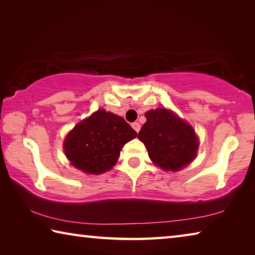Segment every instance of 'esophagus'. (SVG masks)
<instances>
[{
    "mask_svg": "<svg viewBox=\"0 0 255 255\" xmlns=\"http://www.w3.org/2000/svg\"><path fill=\"white\" fill-rule=\"evenodd\" d=\"M131 127H132L133 129H135L136 132H138V131L140 130V125L138 124V123H132V124H131Z\"/></svg>",
    "mask_w": 255,
    "mask_h": 255,
    "instance_id": "34e87169",
    "label": "esophagus"
}]
</instances>
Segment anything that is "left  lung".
<instances>
[{
    "label": "left lung",
    "mask_w": 255,
    "mask_h": 255,
    "mask_svg": "<svg viewBox=\"0 0 255 255\" xmlns=\"http://www.w3.org/2000/svg\"><path fill=\"white\" fill-rule=\"evenodd\" d=\"M145 117L147 120L138 138L156 165L166 171H179L195 158L198 139L190 125L164 108L149 110Z\"/></svg>",
    "instance_id": "obj_1"
}]
</instances>
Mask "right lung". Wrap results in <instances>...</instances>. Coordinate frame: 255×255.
Masks as SVG:
<instances>
[{"mask_svg":"<svg viewBox=\"0 0 255 255\" xmlns=\"http://www.w3.org/2000/svg\"><path fill=\"white\" fill-rule=\"evenodd\" d=\"M136 136L137 132L124 118L98 110L68 133L64 149L77 169L100 174L117 163L123 146Z\"/></svg>","mask_w":255,"mask_h":255,"instance_id":"obj_1","label":"right lung"}]
</instances>
